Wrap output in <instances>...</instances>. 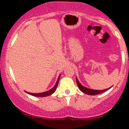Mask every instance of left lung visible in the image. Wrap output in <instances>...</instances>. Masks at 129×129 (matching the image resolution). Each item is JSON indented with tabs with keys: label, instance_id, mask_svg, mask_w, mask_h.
<instances>
[{
	"label": "left lung",
	"instance_id": "1",
	"mask_svg": "<svg viewBox=\"0 0 129 129\" xmlns=\"http://www.w3.org/2000/svg\"><path fill=\"white\" fill-rule=\"evenodd\" d=\"M76 82H77V86H78V88L80 89V90L81 92H83V93H85V94H88V95H97V94H101V93H103V92H105V91L108 90L109 89H110V88H107V89H104V90H94V89H90V88H88L85 87L84 86L81 84L79 81V80L77 79V78L76 77Z\"/></svg>",
	"mask_w": 129,
	"mask_h": 129
}]
</instances>
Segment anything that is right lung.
Segmentation results:
<instances>
[{"label":"right lung","instance_id":"obj_1","mask_svg":"<svg viewBox=\"0 0 129 129\" xmlns=\"http://www.w3.org/2000/svg\"><path fill=\"white\" fill-rule=\"evenodd\" d=\"M60 76H61V74L59 75V77H58L57 80V82H56V83H55V85H54V86L52 88V89L46 91V92H41V93H30V92H26H26L27 93V94H30V95H34V96H36V97H45V96H48V95H52V94H53V93H54L55 91L56 90L57 87V85H58V83H59V79H60Z\"/></svg>","mask_w":129,"mask_h":129}]
</instances>
